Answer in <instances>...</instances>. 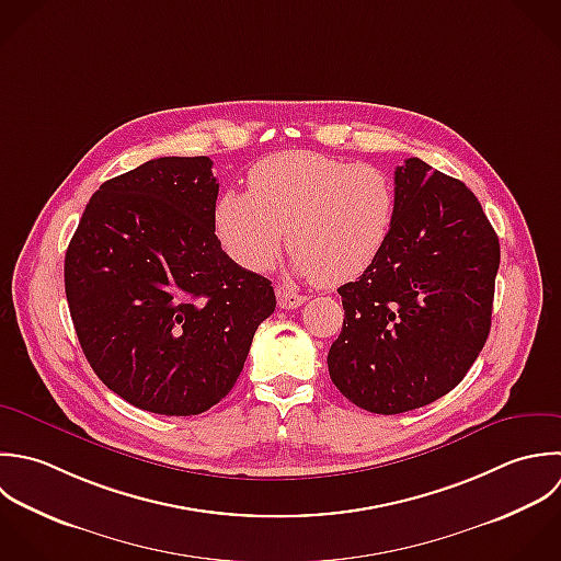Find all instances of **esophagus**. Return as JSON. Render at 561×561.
Returning <instances> with one entry per match:
<instances>
[{
  "label": "esophagus",
  "instance_id": "esophagus-1",
  "mask_svg": "<svg viewBox=\"0 0 561 561\" xmlns=\"http://www.w3.org/2000/svg\"><path fill=\"white\" fill-rule=\"evenodd\" d=\"M275 295H277V306L284 308V310H295L301 304H306V299H308L306 295H299V293H295L290 288H284V286H277Z\"/></svg>",
  "mask_w": 561,
  "mask_h": 561
}]
</instances>
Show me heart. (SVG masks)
Listing matches in <instances>:
<instances>
[{"label":"heart","instance_id":"obj_1","mask_svg":"<svg viewBox=\"0 0 561 561\" xmlns=\"http://www.w3.org/2000/svg\"><path fill=\"white\" fill-rule=\"evenodd\" d=\"M398 216L389 172L310 150L262 159L249 192H225L214 205V233L249 271L268 268L286 242L293 271L341 286L365 275L385 253Z\"/></svg>","mask_w":561,"mask_h":561}]
</instances>
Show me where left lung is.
Wrapping results in <instances>:
<instances>
[{"instance_id":"8db88e82","label":"left lung","mask_w":561,"mask_h":561,"mask_svg":"<svg viewBox=\"0 0 561 561\" xmlns=\"http://www.w3.org/2000/svg\"><path fill=\"white\" fill-rule=\"evenodd\" d=\"M398 216L378 262L343 284L330 378L356 407L398 415L453 391L492 328L499 236L466 183L411 157L396 168Z\"/></svg>"}]
</instances>
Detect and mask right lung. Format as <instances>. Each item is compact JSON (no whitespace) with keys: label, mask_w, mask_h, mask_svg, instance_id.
<instances>
[{"label":"right lung","mask_w":561,"mask_h":561,"mask_svg":"<svg viewBox=\"0 0 561 561\" xmlns=\"http://www.w3.org/2000/svg\"><path fill=\"white\" fill-rule=\"evenodd\" d=\"M209 157H159L89 198L65 253V295L95 376L157 415H198L236 385L275 310L266 277L214 233Z\"/></svg>","instance_id":"obj_1"}]
</instances>
